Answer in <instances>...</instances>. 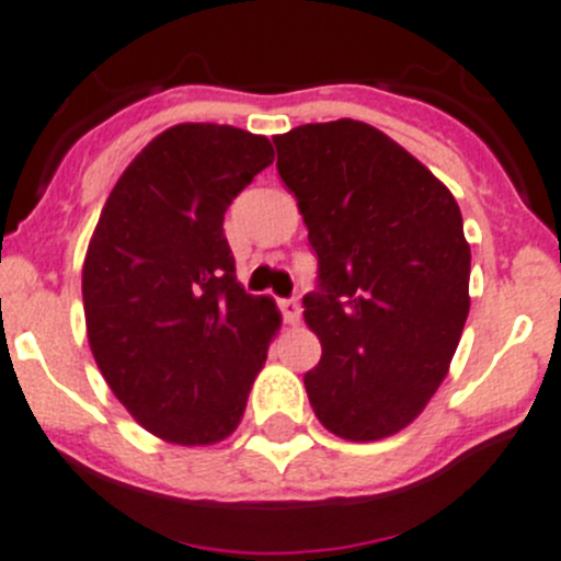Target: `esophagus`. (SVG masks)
Listing matches in <instances>:
<instances>
[{"label":"esophagus","instance_id":"obj_1","mask_svg":"<svg viewBox=\"0 0 561 561\" xmlns=\"http://www.w3.org/2000/svg\"><path fill=\"white\" fill-rule=\"evenodd\" d=\"M277 306H280V314H284V320L289 322V325L300 322V300H297V297H286V300H280Z\"/></svg>","mask_w":561,"mask_h":561}]
</instances>
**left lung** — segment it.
Here are the masks:
<instances>
[{"instance_id":"obj_1","label":"left lung","mask_w":561,"mask_h":561,"mask_svg":"<svg viewBox=\"0 0 561 561\" xmlns=\"http://www.w3.org/2000/svg\"><path fill=\"white\" fill-rule=\"evenodd\" d=\"M272 141L317 255V289L302 297L322 344L302 378L311 409L342 439L398 434L448 375L470 311L459 205L364 122L302 125Z\"/></svg>"}]
</instances>
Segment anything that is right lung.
Wrapping results in <instances>:
<instances>
[{"instance_id": "add662e5", "label": "right lung", "mask_w": 561, "mask_h": 561, "mask_svg": "<svg viewBox=\"0 0 561 561\" xmlns=\"http://www.w3.org/2000/svg\"><path fill=\"white\" fill-rule=\"evenodd\" d=\"M275 158L228 125L169 127L113 186L82 266L96 367L133 417L167 442L210 445L239 425L280 325L247 295L225 210Z\"/></svg>"}]
</instances>
